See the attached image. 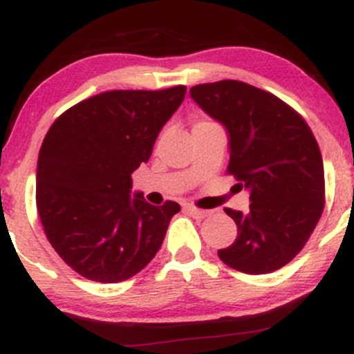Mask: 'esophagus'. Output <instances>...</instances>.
I'll list each match as a JSON object with an SVG mask.
<instances>
[{"instance_id":"34e87169","label":"esophagus","mask_w":354,"mask_h":354,"mask_svg":"<svg viewBox=\"0 0 354 354\" xmlns=\"http://www.w3.org/2000/svg\"><path fill=\"white\" fill-rule=\"evenodd\" d=\"M185 211L188 214H191V216L193 218H206L208 216V211H203V209H198V208H194V206H185Z\"/></svg>"}]
</instances>
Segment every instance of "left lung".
Returning a JSON list of instances; mask_svg holds the SVG:
<instances>
[{
    "label": "left lung",
    "mask_w": 354,
    "mask_h": 354,
    "mask_svg": "<svg viewBox=\"0 0 354 354\" xmlns=\"http://www.w3.org/2000/svg\"><path fill=\"white\" fill-rule=\"evenodd\" d=\"M191 98L230 133V165L250 209L225 208L238 236L218 250L248 274L279 270L303 250L324 208L319 146L304 118L278 96L236 80L196 84Z\"/></svg>",
    "instance_id": "1"
}]
</instances>
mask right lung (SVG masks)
<instances>
[{
	"label": "right lung",
	"instance_id": "add662e5",
	"mask_svg": "<svg viewBox=\"0 0 354 354\" xmlns=\"http://www.w3.org/2000/svg\"><path fill=\"white\" fill-rule=\"evenodd\" d=\"M186 86L113 89L61 115L39 149L36 208L48 241L71 270L98 283L140 273L180 205L131 200V174L151 156Z\"/></svg>",
	"mask_w": 354,
	"mask_h": 354
}]
</instances>
